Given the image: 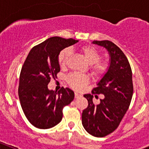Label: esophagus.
I'll use <instances>...</instances> for the list:
<instances>
[{
  "label": "esophagus",
  "mask_w": 149,
  "mask_h": 149,
  "mask_svg": "<svg viewBox=\"0 0 149 149\" xmlns=\"http://www.w3.org/2000/svg\"><path fill=\"white\" fill-rule=\"evenodd\" d=\"M81 97V95L79 94H78L77 92H75V98H79V97Z\"/></svg>",
  "instance_id": "esophagus-1"
}]
</instances>
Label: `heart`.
I'll list each match as a JSON object with an SVG mask.
<instances>
[{
	"instance_id": "1",
	"label": "heart",
	"mask_w": 149,
	"mask_h": 149,
	"mask_svg": "<svg viewBox=\"0 0 149 149\" xmlns=\"http://www.w3.org/2000/svg\"><path fill=\"white\" fill-rule=\"evenodd\" d=\"M86 59L87 62L91 65L92 74L95 76L103 75L107 70V63L104 61H100L102 55L100 51L91 45H84L79 49ZM70 56V49L65 48L63 49L58 55V63L61 68H65L68 64ZM67 81L72 88L81 90L88 84V78L85 75L79 73H71L67 77Z\"/></svg>"
}]
</instances>
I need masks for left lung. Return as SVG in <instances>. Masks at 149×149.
Listing matches in <instances>:
<instances>
[{
    "instance_id": "8db88e82",
    "label": "left lung",
    "mask_w": 149,
    "mask_h": 149,
    "mask_svg": "<svg viewBox=\"0 0 149 149\" xmlns=\"http://www.w3.org/2000/svg\"><path fill=\"white\" fill-rule=\"evenodd\" d=\"M104 47L109 55L107 72L93 88V94L104 95L94 105L93 95L84 94L88 105L82 112V125L91 136L104 137L112 133L128 109L133 92L132 70L128 60L116 45L109 40L93 41Z\"/></svg>"
}]
</instances>
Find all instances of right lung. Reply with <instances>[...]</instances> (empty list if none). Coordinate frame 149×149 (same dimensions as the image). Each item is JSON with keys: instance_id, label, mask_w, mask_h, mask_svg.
<instances>
[{"instance_id": "right-lung-1", "label": "right lung", "mask_w": 149, "mask_h": 149, "mask_svg": "<svg viewBox=\"0 0 149 149\" xmlns=\"http://www.w3.org/2000/svg\"><path fill=\"white\" fill-rule=\"evenodd\" d=\"M79 40L52 37L30 50L19 78V97L25 116L34 127L48 129L61 121L63 108L74 99V92L63 87L58 92L49 90L52 77L61 70L58 55L61 50Z\"/></svg>"}]
</instances>
